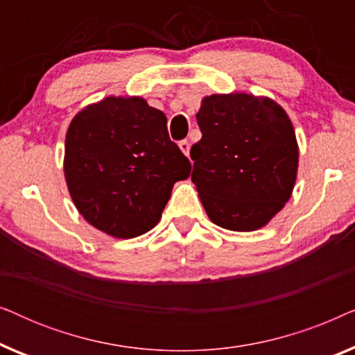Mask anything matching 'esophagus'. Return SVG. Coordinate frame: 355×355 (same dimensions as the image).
Masks as SVG:
<instances>
[{"label":"esophagus","mask_w":355,"mask_h":355,"mask_svg":"<svg viewBox=\"0 0 355 355\" xmlns=\"http://www.w3.org/2000/svg\"><path fill=\"white\" fill-rule=\"evenodd\" d=\"M179 148L182 150L184 155H187L189 157V150H191V144H189V140H181V142H179Z\"/></svg>","instance_id":"esophagus-1"}]
</instances>
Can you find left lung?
Wrapping results in <instances>:
<instances>
[{"label":"left lung","instance_id":"left-lung-1","mask_svg":"<svg viewBox=\"0 0 355 355\" xmlns=\"http://www.w3.org/2000/svg\"><path fill=\"white\" fill-rule=\"evenodd\" d=\"M192 182L215 225L231 231L265 226L289 200L299 150L293 123L270 98L211 95L197 113Z\"/></svg>","mask_w":355,"mask_h":355}]
</instances>
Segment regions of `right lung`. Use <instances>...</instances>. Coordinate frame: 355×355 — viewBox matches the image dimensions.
Returning a JSON list of instances; mask_svg holds the SVG:
<instances>
[{
    "label": "right lung",
    "instance_id": "obj_1",
    "mask_svg": "<svg viewBox=\"0 0 355 355\" xmlns=\"http://www.w3.org/2000/svg\"><path fill=\"white\" fill-rule=\"evenodd\" d=\"M189 174L191 162L169 139L166 116L139 96L87 106L67 129L64 176L72 200L92 226L113 237L152 230L174 182Z\"/></svg>",
    "mask_w": 355,
    "mask_h": 355
}]
</instances>
